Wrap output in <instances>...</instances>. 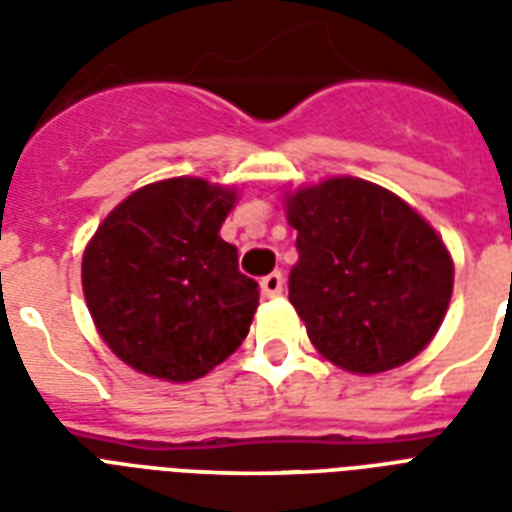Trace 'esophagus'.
<instances>
[{"label": "esophagus", "instance_id": "obj_1", "mask_svg": "<svg viewBox=\"0 0 512 512\" xmlns=\"http://www.w3.org/2000/svg\"><path fill=\"white\" fill-rule=\"evenodd\" d=\"M260 287H263L265 297L281 295V289H284V276H281V271L268 273V276H263V281H260Z\"/></svg>", "mask_w": 512, "mask_h": 512}]
</instances>
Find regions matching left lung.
Segmentation results:
<instances>
[{
    "label": "left lung",
    "instance_id": "1",
    "mask_svg": "<svg viewBox=\"0 0 512 512\" xmlns=\"http://www.w3.org/2000/svg\"><path fill=\"white\" fill-rule=\"evenodd\" d=\"M284 201L300 252L289 303L316 350L353 374L412 361L452 300V255L433 225L358 177H329Z\"/></svg>",
    "mask_w": 512,
    "mask_h": 512
}]
</instances>
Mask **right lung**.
Returning a JSON list of instances; mask_svg holds the SVG:
<instances>
[{"label": "right lung", "mask_w": 512, "mask_h": 512, "mask_svg": "<svg viewBox=\"0 0 512 512\" xmlns=\"http://www.w3.org/2000/svg\"><path fill=\"white\" fill-rule=\"evenodd\" d=\"M236 188L172 177L130 193L82 257V289L106 345L167 382L199 380L247 337L260 303L220 225Z\"/></svg>", "instance_id": "right-lung-1"}]
</instances>
